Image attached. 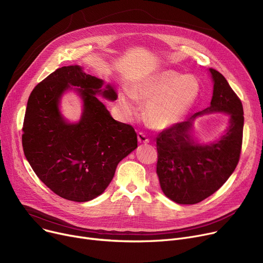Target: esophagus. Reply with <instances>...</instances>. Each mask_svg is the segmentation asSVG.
Here are the masks:
<instances>
[{"label": "esophagus", "mask_w": 263, "mask_h": 263, "mask_svg": "<svg viewBox=\"0 0 263 263\" xmlns=\"http://www.w3.org/2000/svg\"><path fill=\"white\" fill-rule=\"evenodd\" d=\"M137 140H139V143H141V144L149 143V139L144 133H139V134H137Z\"/></svg>", "instance_id": "34e87169"}]
</instances>
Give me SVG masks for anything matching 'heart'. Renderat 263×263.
I'll return each instance as SVG.
<instances>
[{
	"label": "heart",
	"mask_w": 263,
	"mask_h": 263,
	"mask_svg": "<svg viewBox=\"0 0 263 263\" xmlns=\"http://www.w3.org/2000/svg\"><path fill=\"white\" fill-rule=\"evenodd\" d=\"M200 83L192 74L163 70L148 76L118 97V105L126 117L139 110L137 100L148 101L146 115L157 129L170 128L182 121L200 93Z\"/></svg>",
	"instance_id": "b5f03b06"
}]
</instances>
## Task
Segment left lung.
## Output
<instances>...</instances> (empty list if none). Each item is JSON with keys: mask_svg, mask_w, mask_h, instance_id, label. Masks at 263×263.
I'll return each mask as SVG.
<instances>
[{"mask_svg": "<svg viewBox=\"0 0 263 263\" xmlns=\"http://www.w3.org/2000/svg\"><path fill=\"white\" fill-rule=\"evenodd\" d=\"M213 81L210 106L161 132L157 137V174L163 193L180 204H194L212 195L237 167L243 136V106L223 74L209 68ZM215 112L230 116L218 139L203 143L195 139L197 117Z\"/></svg>", "mask_w": 263, "mask_h": 263, "instance_id": "1", "label": "left lung"}]
</instances>
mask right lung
<instances>
[{
	"mask_svg": "<svg viewBox=\"0 0 263 263\" xmlns=\"http://www.w3.org/2000/svg\"><path fill=\"white\" fill-rule=\"evenodd\" d=\"M68 91H74L82 101L76 123L60 112L61 98ZM97 96L109 101L117 98L113 85L73 65L48 76L27 101L24 156L40 180L67 200L84 202L101 195L118 163L137 147L134 129L110 116Z\"/></svg>",
	"mask_w": 263,
	"mask_h": 263,
	"instance_id": "right-lung-1",
	"label": "right lung"
}]
</instances>
